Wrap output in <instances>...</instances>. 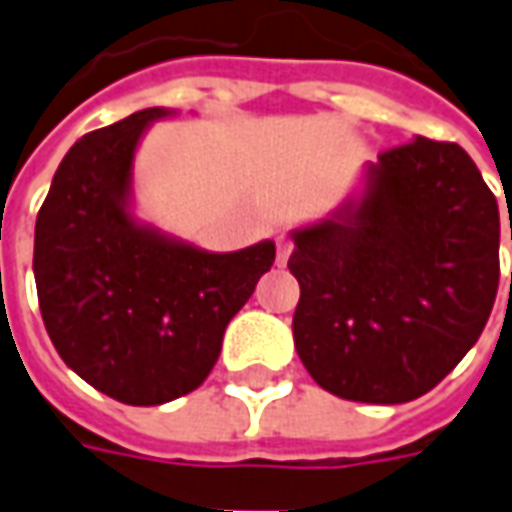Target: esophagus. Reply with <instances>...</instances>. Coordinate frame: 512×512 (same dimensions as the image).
<instances>
[{"mask_svg":"<svg viewBox=\"0 0 512 512\" xmlns=\"http://www.w3.org/2000/svg\"><path fill=\"white\" fill-rule=\"evenodd\" d=\"M293 252V241L291 238H285V235H280L277 238V266H285L288 263V257H291Z\"/></svg>","mask_w":512,"mask_h":512,"instance_id":"1","label":"esophagus"}]
</instances>
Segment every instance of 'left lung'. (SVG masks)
Returning a JSON list of instances; mask_svg holds the SVG:
<instances>
[{
    "instance_id": "obj_1",
    "label": "left lung",
    "mask_w": 512,
    "mask_h": 512,
    "mask_svg": "<svg viewBox=\"0 0 512 512\" xmlns=\"http://www.w3.org/2000/svg\"><path fill=\"white\" fill-rule=\"evenodd\" d=\"M293 241L296 352L352 402L432 391L477 343L499 291V205L452 141L418 135L380 152L363 199Z\"/></svg>"
}]
</instances>
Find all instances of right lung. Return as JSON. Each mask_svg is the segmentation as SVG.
<instances>
[{"label":"right lung","mask_w":512,"mask_h":512,"mask_svg":"<svg viewBox=\"0 0 512 512\" xmlns=\"http://www.w3.org/2000/svg\"><path fill=\"white\" fill-rule=\"evenodd\" d=\"M146 107L88 132L55 171L35 221V288L63 363L96 391L149 407L196 391L230 318L274 263V244L213 255L138 227L127 213Z\"/></svg>","instance_id":"obj_1"}]
</instances>
